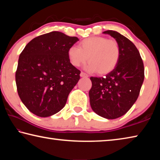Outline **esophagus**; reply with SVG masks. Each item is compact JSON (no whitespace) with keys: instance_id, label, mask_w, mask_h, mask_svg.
<instances>
[{"instance_id":"obj_1","label":"esophagus","mask_w":160,"mask_h":160,"mask_svg":"<svg viewBox=\"0 0 160 160\" xmlns=\"http://www.w3.org/2000/svg\"><path fill=\"white\" fill-rule=\"evenodd\" d=\"M80 75V77H82V78H88V75L83 72H81Z\"/></svg>"}]
</instances>
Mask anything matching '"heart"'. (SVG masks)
Returning a JSON list of instances; mask_svg holds the SVG:
<instances>
[{
    "label": "heart",
    "instance_id": "heart-1",
    "mask_svg": "<svg viewBox=\"0 0 160 160\" xmlns=\"http://www.w3.org/2000/svg\"><path fill=\"white\" fill-rule=\"evenodd\" d=\"M69 61L75 67L90 62L85 67L87 71L107 75L112 71L120 58V48L114 40L103 37H92L83 39L79 48L70 47L68 51Z\"/></svg>",
    "mask_w": 160,
    "mask_h": 160
}]
</instances>
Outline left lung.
<instances>
[{
    "label": "left lung",
    "mask_w": 160,
    "mask_h": 160,
    "mask_svg": "<svg viewBox=\"0 0 160 160\" xmlns=\"http://www.w3.org/2000/svg\"><path fill=\"white\" fill-rule=\"evenodd\" d=\"M103 34L114 38L120 48V58L112 72L103 78L91 77L89 92L92 109L107 119L123 116L138 97L144 80V66L133 43L112 30Z\"/></svg>",
    "instance_id": "obj_1"
}]
</instances>
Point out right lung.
I'll use <instances>...</instances> for the list:
<instances>
[{
	"label": "right lung",
	"mask_w": 160,
	"mask_h": 160,
	"mask_svg": "<svg viewBox=\"0 0 160 160\" xmlns=\"http://www.w3.org/2000/svg\"><path fill=\"white\" fill-rule=\"evenodd\" d=\"M60 32H51L29 42L19 57L15 81L18 95L29 112L40 117L63 109L80 80L68 51L78 41Z\"/></svg>",
	"instance_id": "right-lung-1"
}]
</instances>
